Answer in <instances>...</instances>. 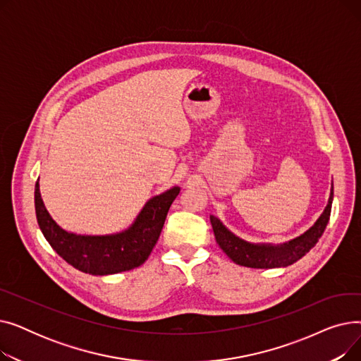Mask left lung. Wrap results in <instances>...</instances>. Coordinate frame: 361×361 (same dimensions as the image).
<instances>
[{
  "mask_svg": "<svg viewBox=\"0 0 361 361\" xmlns=\"http://www.w3.org/2000/svg\"><path fill=\"white\" fill-rule=\"evenodd\" d=\"M334 200V183L331 185V193L328 204L310 226L301 235L286 241V243H250L237 237L222 224L219 218L211 215V224L214 228L215 240L219 244L222 252L240 267L256 268V269H272L286 268L298 259L305 256L324 234L331 216V207Z\"/></svg>",
  "mask_w": 361,
  "mask_h": 361,
  "instance_id": "obj_1",
  "label": "left lung"
}]
</instances>
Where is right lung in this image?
<instances>
[{
    "label": "right lung",
    "mask_w": 361,
    "mask_h": 361,
    "mask_svg": "<svg viewBox=\"0 0 361 361\" xmlns=\"http://www.w3.org/2000/svg\"><path fill=\"white\" fill-rule=\"evenodd\" d=\"M180 193L174 185L150 197L126 230L87 235L64 230L47 211L39 190L35 185V212L37 225L51 247L73 268L89 275H112L135 269L146 262L161 235L171 203Z\"/></svg>",
    "instance_id": "1"
}]
</instances>
